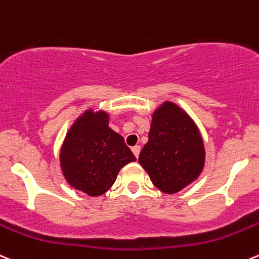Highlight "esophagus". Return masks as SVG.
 Instances as JSON below:
<instances>
[{
    "label": "esophagus",
    "instance_id": "obj_1",
    "mask_svg": "<svg viewBox=\"0 0 259 259\" xmlns=\"http://www.w3.org/2000/svg\"><path fill=\"white\" fill-rule=\"evenodd\" d=\"M132 150H133V153H134V155L135 157H139V153H140V145H134V147L132 148Z\"/></svg>",
    "mask_w": 259,
    "mask_h": 259
}]
</instances>
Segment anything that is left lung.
<instances>
[{
  "instance_id": "obj_1",
  "label": "left lung",
  "mask_w": 259,
  "mask_h": 259,
  "mask_svg": "<svg viewBox=\"0 0 259 259\" xmlns=\"http://www.w3.org/2000/svg\"><path fill=\"white\" fill-rule=\"evenodd\" d=\"M139 163L165 193L178 192L199 177L205 163L204 142L192 119L177 105L164 102L153 114Z\"/></svg>"
}]
</instances>
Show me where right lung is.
Here are the masks:
<instances>
[{
  "mask_svg": "<svg viewBox=\"0 0 259 259\" xmlns=\"http://www.w3.org/2000/svg\"><path fill=\"white\" fill-rule=\"evenodd\" d=\"M137 160L124 138L109 127L104 111L84 112L69 129L60 149L63 175L72 187L99 196L114 185L120 168Z\"/></svg>",
  "mask_w": 259,
  "mask_h": 259,
  "instance_id": "add662e5",
  "label": "right lung"
}]
</instances>
